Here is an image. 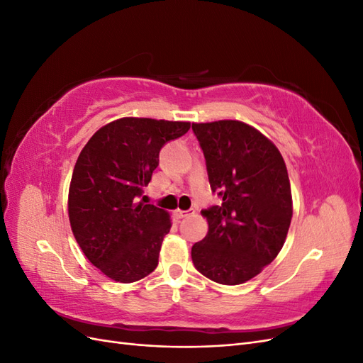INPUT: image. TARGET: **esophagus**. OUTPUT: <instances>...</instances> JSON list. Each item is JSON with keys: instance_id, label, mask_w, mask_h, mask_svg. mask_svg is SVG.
I'll use <instances>...</instances> for the list:
<instances>
[{"instance_id": "esophagus-1", "label": "esophagus", "mask_w": 363, "mask_h": 363, "mask_svg": "<svg viewBox=\"0 0 363 363\" xmlns=\"http://www.w3.org/2000/svg\"><path fill=\"white\" fill-rule=\"evenodd\" d=\"M192 213H194V211H175V216L177 218H186Z\"/></svg>"}]
</instances>
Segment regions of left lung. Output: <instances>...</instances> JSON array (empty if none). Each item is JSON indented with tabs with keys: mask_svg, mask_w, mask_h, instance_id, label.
Wrapping results in <instances>:
<instances>
[{
	"mask_svg": "<svg viewBox=\"0 0 363 363\" xmlns=\"http://www.w3.org/2000/svg\"><path fill=\"white\" fill-rule=\"evenodd\" d=\"M204 152L208 183L223 203L203 211L206 238L192 247L203 276L240 284L277 257L292 219L288 169L259 130L233 119L192 124Z\"/></svg>",
	"mask_w": 363,
	"mask_h": 363,
	"instance_id": "8db88e82",
	"label": "left lung"
}]
</instances>
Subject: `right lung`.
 <instances>
[{
	"label": "right lung",
	"instance_id": "1",
	"mask_svg": "<svg viewBox=\"0 0 363 363\" xmlns=\"http://www.w3.org/2000/svg\"><path fill=\"white\" fill-rule=\"evenodd\" d=\"M191 123L121 118L87 140L74 167L68 215L84 256L119 283L156 269L168 212L138 203L159 164L160 148L188 133Z\"/></svg>",
	"mask_w": 363,
	"mask_h": 363
}]
</instances>
